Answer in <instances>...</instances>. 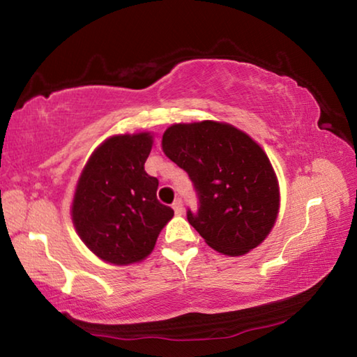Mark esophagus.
Instances as JSON below:
<instances>
[{
  "mask_svg": "<svg viewBox=\"0 0 357 357\" xmlns=\"http://www.w3.org/2000/svg\"><path fill=\"white\" fill-rule=\"evenodd\" d=\"M173 209H174V213H176L178 215H179V214H183L184 208H183V202H181V198H178V200H174V203H173Z\"/></svg>",
  "mask_w": 357,
  "mask_h": 357,
  "instance_id": "34e87169",
  "label": "esophagus"
}]
</instances>
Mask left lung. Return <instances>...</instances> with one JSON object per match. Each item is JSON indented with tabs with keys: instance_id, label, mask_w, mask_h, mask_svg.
I'll use <instances>...</instances> for the list:
<instances>
[{
	"instance_id": "obj_1",
	"label": "left lung",
	"mask_w": 357,
	"mask_h": 357,
	"mask_svg": "<svg viewBox=\"0 0 357 357\" xmlns=\"http://www.w3.org/2000/svg\"><path fill=\"white\" fill-rule=\"evenodd\" d=\"M162 148L195 187L198 209H187V220L208 245L238 257L263 243L279 213V184L249 135L215 121L174 124Z\"/></svg>"
}]
</instances>
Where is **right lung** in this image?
Listing matches in <instances>:
<instances>
[{
	"mask_svg": "<svg viewBox=\"0 0 357 357\" xmlns=\"http://www.w3.org/2000/svg\"><path fill=\"white\" fill-rule=\"evenodd\" d=\"M151 146L149 134L108 138L78 179L72 220L88 249L108 263L142 261L174 214L157 200L159 181L144 172Z\"/></svg>",
	"mask_w": 357,
	"mask_h": 357,
	"instance_id": "right-lung-1",
	"label": "right lung"
}]
</instances>
